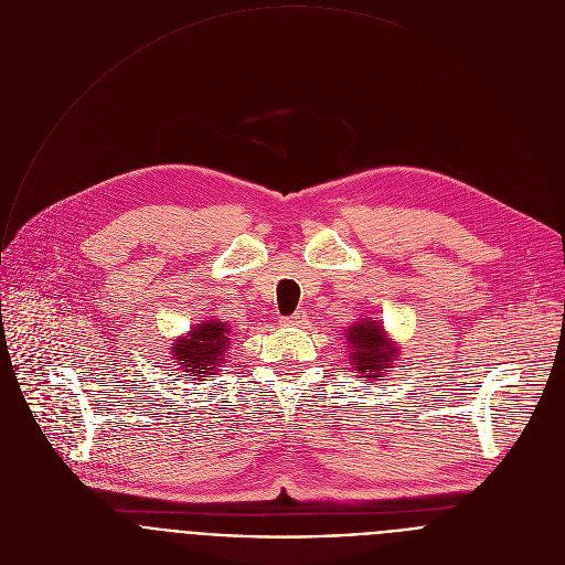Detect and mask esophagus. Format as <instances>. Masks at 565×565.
Wrapping results in <instances>:
<instances>
[{
  "label": "esophagus",
  "mask_w": 565,
  "mask_h": 565,
  "mask_svg": "<svg viewBox=\"0 0 565 565\" xmlns=\"http://www.w3.org/2000/svg\"><path fill=\"white\" fill-rule=\"evenodd\" d=\"M284 327H295V329H299V327H303V321H306V315H303V310H297L295 315H288V317H281L279 319Z\"/></svg>",
  "instance_id": "obj_1"
}]
</instances>
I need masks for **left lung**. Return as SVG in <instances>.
<instances>
[{
    "instance_id": "left-lung-1",
    "label": "left lung",
    "mask_w": 565,
    "mask_h": 565,
    "mask_svg": "<svg viewBox=\"0 0 565 565\" xmlns=\"http://www.w3.org/2000/svg\"><path fill=\"white\" fill-rule=\"evenodd\" d=\"M347 342L351 347V364L362 377H384V371L391 369L397 347L386 338V331L380 319H360L347 329Z\"/></svg>"
}]
</instances>
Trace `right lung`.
I'll return each instance as SVG.
<instances>
[{
	"instance_id": "1",
	"label": "right lung",
	"mask_w": 565,
	"mask_h": 565,
	"mask_svg": "<svg viewBox=\"0 0 565 565\" xmlns=\"http://www.w3.org/2000/svg\"><path fill=\"white\" fill-rule=\"evenodd\" d=\"M230 329L218 319H207L196 324L190 333L179 338L172 347L174 360L185 373L196 375V380L216 375L223 364V353L227 351Z\"/></svg>"
}]
</instances>
